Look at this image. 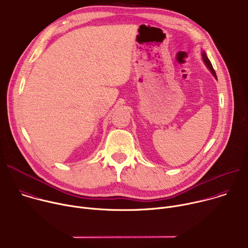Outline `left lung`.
<instances>
[{
	"mask_svg": "<svg viewBox=\"0 0 248 248\" xmlns=\"http://www.w3.org/2000/svg\"><path fill=\"white\" fill-rule=\"evenodd\" d=\"M202 60H204V62L206 63L208 68L210 69V71H211V72L213 73V75L215 76V78H217V74H216V72H215V70H214V68H213V65H212L211 61L209 60V58H208L206 52H202Z\"/></svg>",
	"mask_w": 248,
	"mask_h": 248,
	"instance_id": "1",
	"label": "left lung"
}]
</instances>
